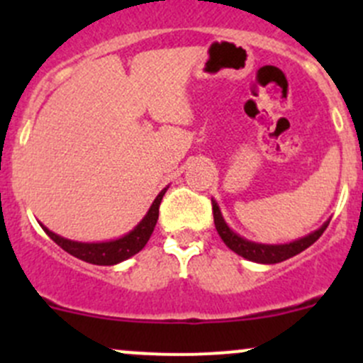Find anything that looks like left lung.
<instances>
[{
  "label": "left lung",
  "instance_id": "obj_1",
  "mask_svg": "<svg viewBox=\"0 0 363 363\" xmlns=\"http://www.w3.org/2000/svg\"><path fill=\"white\" fill-rule=\"evenodd\" d=\"M212 212H214L216 230H218L223 242H225L233 252L242 256V258L250 259V262L263 263V265H272V263L284 262V259L291 258V256L298 255V252H302L309 246H313V244L320 239L321 233L327 230L328 223H330V219H327V221H325L318 230L307 233L306 237H300V239L291 240V242L262 244V242H255V240L246 239V237L233 232V230L228 226V223L225 221V218H223L221 208H219V205L214 199H212Z\"/></svg>",
  "mask_w": 363,
  "mask_h": 363
}]
</instances>
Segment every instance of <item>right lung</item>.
Instances as JSON below:
<instances>
[{
    "label": "right lung",
    "instance_id": "1",
    "mask_svg": "<svg viewBox=\"0 0 363 363\" xmlns=\"http://www.w3.org/2000/svg\"><path fill=\"white\" fill-rule=\"evenodd\" d=\"M167 189L168 186L161 189L158 196L155 199V202L149 207L147 214L140 219V223H138L131 232L124 233L119 239L101 240V242H79V240L67 239V237H61L57 235V233L50 232V230L47 228V226H43L42 223H40V226H42L43 232H45L61 250L69 252V255L75 256V258L87 263H93V265H117V263L124 262V259L131 258V256L137 255L138 251L144 250L147 240L151 239L160 216V203L161 200H163V195L167 193Z\"/></svg>",
    "mask_w": 363,
    "mask_h": 363
}]
</instances>
